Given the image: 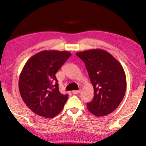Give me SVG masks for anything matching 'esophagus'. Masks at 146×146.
Here are the masks:
<instances>
[{"label": "esophagus", "instance_id": "1", "mask_svg": "<svg viewBox=\"0 0 146 146\" xmlns=\"http://www.w3.org/2000/svg\"><path fill=\"white\" fill-rule=\"evenodd\" d=\"M80 92V90H78V91H72V93L73 94H79Z\"/></svg>", "mask_w": 146, "mask_h": 146}]
</instances>
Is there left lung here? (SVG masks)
<instances>
[{
  "label": "left lung",
  "instance_id": "obj_1",
  "mask_svg": "<svg viewBox=\"0 0 146 146\" xmlns=\"http://www.w3.org/2000/svg\"><path fill=\"white\" fill-rule=\"evenodd\" d=\"M85 63L94 97L87 109L96 116H103L114 111L124 98L126 76L122 65L110 52L102 49H90L76 52Z\"/></svg>",
  "mask_w": 146,
  "mask_h": 146
}]
</instances>
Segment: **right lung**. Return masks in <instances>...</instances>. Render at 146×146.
<instances>
[{"mask_svg":"<svg viewBox=\"0 0 146 146\" xmlns=\"http://www.w3.org/2000/svg\"><path fill=\"white\" fill-rule=\"evenodd\" d=\"M70 55L68 51L43 50L24 65L19 76V92L25 105L36 114L53 118L63 109L68 95L60 92L55 73Z\"/></svg>","mask_w":146,"mask_h":146,"instance_id":"obj_1","label":"right lung"}]
</instances>
